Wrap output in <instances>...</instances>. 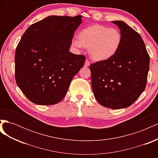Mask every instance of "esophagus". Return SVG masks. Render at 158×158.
<instances>
[{
	"label": "esophagus",
	"instance_id": "esophagus-1",
	"mask_svg": "<svg viewBox=\"0 0 158 158\" xmlns=\"http://www.w3.org/2000/svg\"><path fill=\"white\" fill-rule=\"evenodd\" d=\"M89 65H90V63L89 62V60H85V63H84V66H85V67H88V66H89Z\"/></svg>",
	"mask_w": 158,
	"mask_h": 158
}]
</instances>
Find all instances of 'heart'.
I'll use <instances>...</instances> for the list:
<instances>
[{
    "mask_svg": "<svg viewBox=\"0 0 158 158\" xmlns=\"http://www.w3.org/2000/svg\"><path fill=\"white\" fill-rule=\"evenodd\" d=\"M122 35L116 28L93 25L80 31L79 37H74L71 45L76 49H89V54L96 61L107 60L113 57L120 48Z\"/></svg>",
    "mask_w": 158,
    "mask_h": 158,
    "instance_id": "b5f03b06",
    "label": "heart"
}]
</instances>
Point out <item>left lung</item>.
Wrapping results in <instances>:
<instances>
[{
	"mask_svg": "<svg viewBox=\"0 0 158 158\" xmlns=\"http://www.w3.org/2000/svg\"><path fill=\"white\" fill-rule=\"evenodd\" d=\"M121 31L122 42L111 59L90 65L92 86L99 104L113 109L127 108L145 89L150 56L142 37L123 21H112Z\"/></svg>",
	"mask_w": 158,
	"mask_h": 158,
	"instance_id": "left-lung-1",
	"label": "left lung"
}]
</instances>
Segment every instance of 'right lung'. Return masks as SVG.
I'll return each instance as SVG.
<instances>
[{"label": "right lung", "instance_id": "1", "mask_svg": "<svg viewBox=\"0 0 158 158\" xmlns=\"http://www.w3.org/2000/svg\"><path fill=\"white\" fill-rule=\"evenodd\" d=\"M82 16H50L31 25L15 53V78L27 98L37 105L60 102L85 57L69 52Z\"/></svg>", "mask_w": 158, "mask_h": 158}]
</instances>
